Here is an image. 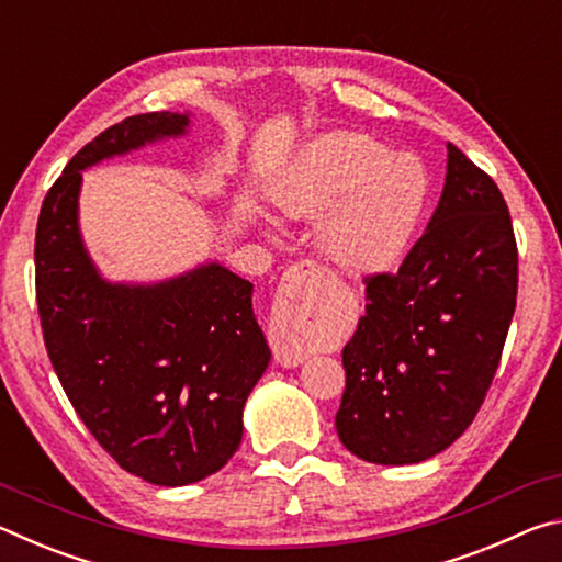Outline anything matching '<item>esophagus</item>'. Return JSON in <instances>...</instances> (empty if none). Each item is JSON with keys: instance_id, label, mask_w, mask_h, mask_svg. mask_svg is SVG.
I'll return each instance as SVG.
<instances>
[{"instance_id": "obj_1", "label": "esophagus", "mask_w": 562, "mask_h": 562, "mask_svg": "<svg viewBox=\"0 0 562 562\" xmlns=\"http://www.w3.org/2000/svg\"><path fill=\"white\" fill-rule=\"evenodd\" d=\"M325 270L317 262H294L284 272L274 304V361L297 367L307 357V329L317 310V290Z\"/></svg>"}]
</instances>
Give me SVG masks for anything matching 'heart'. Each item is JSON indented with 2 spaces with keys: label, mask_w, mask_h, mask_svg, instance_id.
I'll return each mask as SVG.
<instances>
[{
  "label": "heart",
  "mask_w": 562,
  "mask_h": 562,
  "mask_svg": "<svg viewBox=\"0 0 562 562\" xmlns=\"http://www.w3.org/2000/svg\"><path fill=\"white\" fill-rule=\"evenodd\" d=\"M426 176L367 133L337 131L304 146L272 188L292 217H322L317 243L337 268L379 272L402 258L422 215Z\"/></svg>",
  "instance_id": "obj_1"
}]
</instances>
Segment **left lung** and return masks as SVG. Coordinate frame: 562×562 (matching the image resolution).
Here are the masks:
<instances>
[{"label": "left lung", "instance_id": "8db88e82", "mask_svg": "<svg viewBox=\"0 0 562 562\" xmlns=\"http://www.w3.org/2000/svg\"><path fill=\"white\" fill-rule=\"evenodd\" d=\"M364 288L367 315L341 351L339 441L369 463L426 461L479 414L516 312L518 245L486 170L449 144L429 227Z\"/></svg>", "mask_w": 562, "mask_h": 562}]
</instances>
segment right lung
Masks as SVG:
<instances>
[{"label":"right lung","instance_id":"add662e5","mask_svg":"<svg viewBox=\"0 0 562 562\" xmlns=\"http://www.w3.org/2000/svg\"><path fill=\"white\" fill-rule=\"evenodd\" d=\"M186 126L183 113L154 111L99 133L49 188L34 240L54 372L101 449L156 486L203 481L240 446L243 406L270 361L252 284L215 262L148 288L101 280L76 198L83 168Z\"/></svg>","mask_w":562,"mask_h":562}]
</instances>
